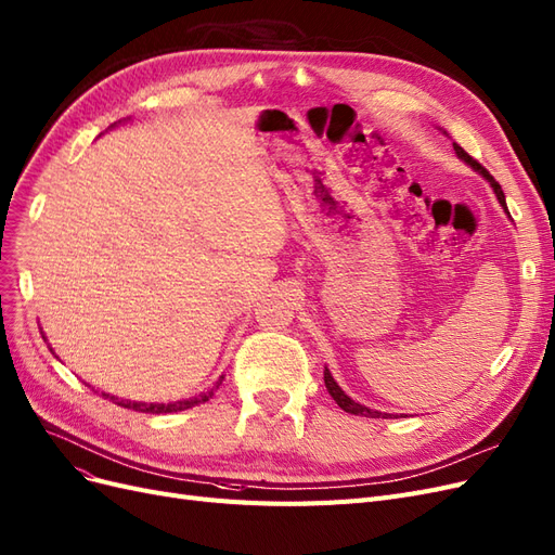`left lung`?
<instances>
[{"label": "left lung", "mask_w": 555, "mask_h": 555, "mask_svg": "<svg viewBox=\"0 0 555 555\" xmlns=\"http://www.w3.org/2000/svg\"><path fill=\"white\" fill-rule=\"evenodd\" d=\"M455 146V153L460 155V159H464L468 167H474L489 184L491 188H494V192H496V196H499V203L503 205L505 208V194H503V190H501V184L494 180V176H491L482 164L478 162V159H474L470 157L462 146H457V143H453ZM507 210V208H505ZM324 386H326V391H330V396L336 400V404L343 409V412H347V414H354V416H367V418H388L391 414H382V412H375V409H367L365 404H359V402H354L350 396H347L343 388L336 384V379L332 377V373H330V367H324Z\"/></svg>", "instance_id": "8db88e82"}]
</instances>
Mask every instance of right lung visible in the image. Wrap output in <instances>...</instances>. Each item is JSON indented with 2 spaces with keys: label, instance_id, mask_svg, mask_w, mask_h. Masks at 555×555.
I'll list each match as a JSON object with an SVG mask.
<instances>
[{
  "label": "right lung",
  "instance_id": "obj_1",
  "mask_svg": "<svg viewBox=\"0 0 555 555\" xmlns=\"http://www.w3.org/2000/svg\"><path fill=\"white\" fill-rule=\"evenodd\" d=\"M223 379V377H221ZM221 379L210 388V391H205V393H201V396H196V398H190V400H178V402H132V400H120V398H114V396H109V393H102V398H107V400H112L114 404H118V406H126V409H134V412H141V414H173V412H184V409H190V406H196V404H203V402H208L212 396H215V388H219V384H221Z\"/></svg>",
  "mask_w": 555,
  "mask_h": 555
}]
</instances>
